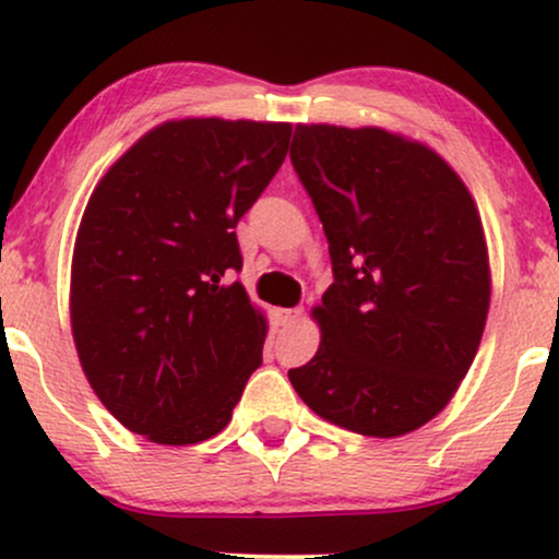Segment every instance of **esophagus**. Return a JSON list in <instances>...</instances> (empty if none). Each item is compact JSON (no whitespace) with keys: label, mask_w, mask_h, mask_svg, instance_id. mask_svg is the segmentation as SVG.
Listing matches in <instances>:
<instances>
[{"label":"esophagus","mask_w":559,"mask_h":559,"mask_svg":"<svg viewBox=\"0 0 559 559\" xmlns=\"http://www.w3.org/2000/svg\"><path fill=\"white\" fill-rule=\"evenodd\" d=\"M299 318H301V307H292V310H275V320H278L281 325L297 323Z\"/></svg>","instance_id":"34e87169"}]
</instances>
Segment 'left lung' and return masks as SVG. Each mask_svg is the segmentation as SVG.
I'll return each mask as SVG.
<instances>
[{
    "instance_id": "left-lung-1",
    "label": "left lung",
    "mask_w": 559,
    "mask_h": 559,
    "mask_svg": "<svg viewBox=\"0 0 559 559\" xmlns=\"http://www.w3.org/2000/svg\"><path fill=\"white\" fill-rule=\"evenodd\" d=\"M292 165L329 239L320 346L288 381L312 413L391 439L457 391L489 316L471 191L433 150L383 128L297 126Z\"/></svg>"
}]
</instances>
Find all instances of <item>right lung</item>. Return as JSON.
Instances as JSON below:
<instances>
[{"label": "right lung", "instance_id": "obj_1", "mask_svg": "<svg viewBox=\"0 0 559 559\" xmlns=\"http://www.w3.org/2000/svg\"><path fill=\"white\" fill-rule=\"evenodd\" d=\"M292 126L152 128L96 183L70 273L81 368L128 431L199 444L228 426L267 323L239 281L236 223L286 159Z\"/></svg>", "mask_w": 559, "mask_h": 559}]
</instances>
